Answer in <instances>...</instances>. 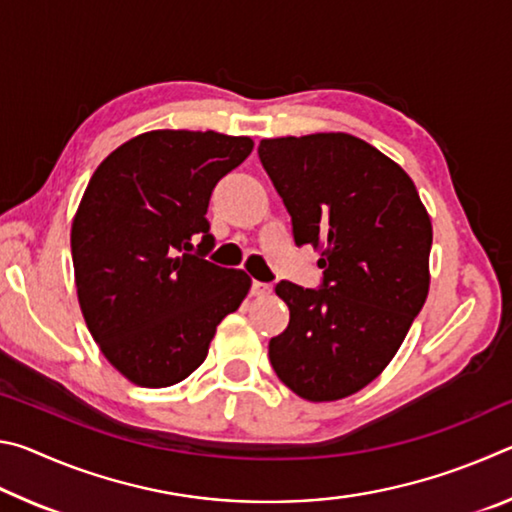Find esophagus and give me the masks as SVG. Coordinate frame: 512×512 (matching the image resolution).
I'll return each instance as SVG.
<instances>
[{
    "label": "esophagus",
    "instance_id": "esophagus-1",
    "mask_svg": "<svg viewBox=\"0 0 512 512\" xmlns=\"http://www.w3.org/2000/svg\"><path fill=\"white\" fill-rule=\"evenodd\" d=\"M271 291H273V287L268 282L253 280V284H250V293H253V296H257V298L268 296V293H271Z\"/></svg>",
    "mask_w": 512,
    "mask_h": 512
}]
</instances>
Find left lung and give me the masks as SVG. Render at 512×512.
Here are the masks:
<instances>
[{
    "label": "left lung",
    "instance_id": "8db88e82",
    "mask_svg": "<svg viewBox=\"0 0 512 512\" xmlns=\"http://www.w3.org/2000/svg\"><path fill=\"white\" fill-rule=\"evenodd\" d=\"M257 153L296 246L323 248L318 289L275 287L289 325L268 359L296 395L341 400L388 366L427 300L429 214L404 169L359 137H277Z\"/></svg>",
    "mask_w": 512,
    "mask_h": 512
}]
</instances>
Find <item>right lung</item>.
Returning <instances> with one entry per match:
<instances>
[{
  "mask_svg": "<svg viewBox=\"0 0 512 512\" xmlns=\"http://www.w3.org/2000/svg\"><path fill=\"white\" fill-rule=\"evenodd\" d=\"M253 140L214 131L137 135L99 164L72 223V259L90 334L121 375L146 388L201 366L250 277L207 262V205ZM197 250H193L195 241Z\"/></svg>",
  "mask_w": 512,
  "mask_h": 512,
  "instance_id": "obj_1",
  "label": "right lung"
}]
</instances>
